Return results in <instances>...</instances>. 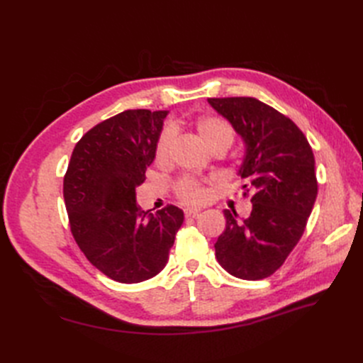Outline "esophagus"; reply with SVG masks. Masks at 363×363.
I'll return each mask as SVG.
<instances>
[{
	"label": "esophagus",
	"instance_id": "34e87169",
	"mask_svg": "<svg viewBox=\"0 0 363 363\" xmlns=\"http://www.w3.org/2000/svg\"><path fill=\"white\" fill-rule=\"evenodd\" d=\"M199 213H200V208H184V216L186 218H189V216H199Z\"/></svg>",
	"mask_w": 363,
	"mask_h": 363
}]
</instances>
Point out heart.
I'll return each mask as SVG.
<instances>
[{
	"label": "heart",
	"instance_id": "b5f03b06",
	"mask_svg": "<svg viewBox=\"0 0 363 363\" xmlns=\"http://www.w3.org/2000/svg\"><path fill=\"white\" fill-rule=\"evenodd\" d=\"M196 133H199L203 144L208 148L223 147L227 150L233 144L235 139V130L230 125L225 119L218 116H203L196 121ZM175 133L172 127H164L157 139V144L155 148V159L159 164L168 163L171 157V150L174 144ZM175 192L177 196L189 204H199L206 199V189L204 186L192 177H183L175 183Z\"/></svg>",
	"mask_w": 363,
	"mask_h": 363
}]
</instances>
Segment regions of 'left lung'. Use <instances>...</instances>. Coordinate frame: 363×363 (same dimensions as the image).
<instances>
[{"label": "left lung", "instance_id": "left-lung-1", "mask_svg": "<svg viewBox=\"0 0 363 363\" xmlns=\"http://www.w3.org/2000/svg\"><path fill=\"white\" fill-rule=\"evenodd\" d=\"M207 101L242 138L239 175L247 180L242 189L252 191L248 218L224 211L227 223L215 244L216 259L238 279H267L298 244L313 208L318 183L312 148L288 116L256 98Z\"/></svg>", "mask_w": 363, "mask_h": 363}]
</instances>
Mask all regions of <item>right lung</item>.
I'll list each match as a JSON object with an SVG mask.
<instances>
[{
  "label": "right lung",
  "mask_w": 363,
  "mask_h": 363,
  "mask_svg": "<svg viewBox=\"0 0 363 363\" xmlns=\"http://www.w3.org/2000/svg\"><path fill=\"white\" fill-rule=\"evenodd\" d=\"M168 111H125L77 142L63 179V199L77 245L95 268L119 283L148 280L164 268L183 211L156 213L136 203V188L155 160Z\"/></svg>",
  "instance_id": "add662e5"
}]
</instances>
